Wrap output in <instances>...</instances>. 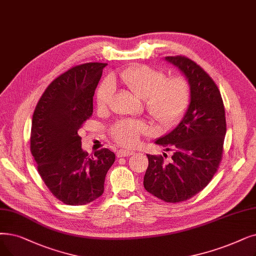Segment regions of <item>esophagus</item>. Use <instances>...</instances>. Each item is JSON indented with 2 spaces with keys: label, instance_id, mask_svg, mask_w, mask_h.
<instances>
[{
  "label": "esophagus",
  "instance_id": "esophagus-1",
  "mask_svg": "<svg viewBox=\"0 0 256 256\" xmlns=\"http://www.w3.org/2000/svg\"><path fill=\"white\" fill-rule=\"evenodd\" d=\"M134 154V152L132 150H120L117 152V157L118 158H122V157H128V156Z\"/></svg>",
  "mask_w": 256,
  "mask_h": 256
}]
</instances>
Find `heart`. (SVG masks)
<instances>
[{
  "label": "heart",
  "instance_id": "obj_1",
  "mask_svg": "<svg viewBox=\"0 0 256 256\" xmlns=\"http://www.w3.org/2000/svg\"><path fill=\"white\" fill-rule=\"evenodd\" d=\"M166 74L146 64L132 66L118 74V80L146 102L148 114L162 128H170L183 116L190 99V88L183 77L166 78ZM114 86L104 80L96 92V106L106 108L112 100ZM150 132L142 121L122 120L112 128L113 138L122 146H136L139 138Z\"/></svg>",
  "mask_w": 256,
  "mask_h": 256
}]
</instances>
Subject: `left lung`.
<instances>
[{
	"instance_id": "1",
	"label": "left lung",
	"mask_w": 256,
	"mask_h": 256,
	"mask_svg": "<svg viewBox=\"0 0 256 256\" xmlns=\"http://www.w3.org/2000/svg\"><path fill=\"white\" fill-rule=\"evenodd\" d=\"M165 60L186 76L190 102L180 124L156 140L174 152L170 162L165 163L162 156L146 154L148 168L143 185L162 201L178 203L203 190L216 172L223 157L226 117L218 88L201 66L179 55Z\"/></svg>"
}]
</instances>
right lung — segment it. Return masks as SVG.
I'll return each mask as SVG.
<instances>
[{
  "instance_id": "obj_1",
  "label": "right lung",
  "mask_w": 256,
  "mask_h": 256,
  "mask_svg": "<svg viewBox=\"0 0 256 256\" xmlns=\"http://www.w3.org/2000/svg\"><path fill=\"white\" fill-rule=\"evenodd\" d=\"M106 64L75 66L42 93L32 117L30 150L48 190L66 205H86L104 190L115 154L102 148L88 156L77 132L93 114V96Z\"/></svg>"
}]
</instances>
